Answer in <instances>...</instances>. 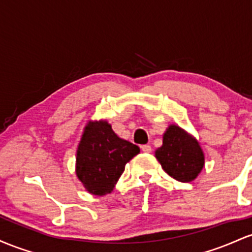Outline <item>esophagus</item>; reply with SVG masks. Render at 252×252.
I'll use <instances>...</instances> for the list:
<instances>
[{
  "instance_id": "34e87169",
  "label": "esophagus",
  "mask_w": 252,
  "mask_h": 252,
  "mask_svg": "<svg viewBox=\"0 0 252 252\" xmlns=\"http://www.w3.org/2000/svg\"><path fill=\"white\" fill-rule=\"evenodd\" d=\"M140 149H141V151L145 152V154H150V152L152 151L151 146L148 145V144H146V145H141V146H140Z\"/></svg>"
}]
</instances>
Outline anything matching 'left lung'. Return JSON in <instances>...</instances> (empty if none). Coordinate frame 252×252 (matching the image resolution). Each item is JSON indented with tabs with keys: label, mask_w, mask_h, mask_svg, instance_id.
Masks as SVG:
<instances>
[{
	"label": "left lung",
	"mask_w": 252,
	"mask_h": 252,
	"mask_svg": "<svg viewBox=\"0 0 252 252\" xmlns=\"http://www.w3.org/2000/svg\"><path fill=\"white\" fill-rule=\"evenodd\" d=\"M163 170L180 182H191L205 166V154L190 133L170 125L163 134V144L155 151Z\"/></svg>",
	"instance_id": "1"
}]
</instances>
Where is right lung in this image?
Listing matches in <instances>:
<instances>
[{
  "mask_svg": "<svg viewBox=\"0 0 252 252\" xmlns=\"http://www.w3.org/2000/svg\"><path fill=\"white\" fill-rule=\"evenodd\" d=\"M140 152L128 140L118 137L107 120H89L76 152V176L88 193H112L125 165Z\"/></svg>",
  "mask_w": 252,
  "mask_h": 252,
  "instance_id": "obj_1",
  "label": "right lung"
}]
</instances>
